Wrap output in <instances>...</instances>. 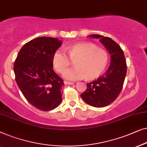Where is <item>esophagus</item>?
<instances>
[{
	"label": "esophagus",
	"mask_w": 147,
	"mask_h": 147,
	"mask_svg": "<svg viewBox=\"0 0 147 147\" xmlns=\"http://www.w3.org/2000/svg\"><path fill=\"white\" fill-rule=\"evenodd\" d=\"M64 83H65V84H74V82H69V81H65L64 82Z\"/></svg>",
	"instance_id": "obj_1"
}]
</instances>
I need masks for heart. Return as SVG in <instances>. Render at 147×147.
I'll return each instance as SVG.
<instances>
[{
    "label": "heart",
    "instance_id": "1",
    "mask_svg": "<svg viewBox=\"0 0 147 147\" xmlns=\"http://www.w3.org/2000/svg\"><path fill=\"white\" fill-rule=\"evenodd\" d=\"M67 50L69 57L65 51L59 49L53 58V66L58 73H62L69 67L71 60L76 61L75 67L63 72V77L67 80H80L86 76L88 79H94L104 72L108 64V54L92 43L76 44Z\"/></svg>",
    "mask_w": 147,
    "mask_h": 147
}]
</instances>
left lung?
I'll return each mask as SVG.
<instances>
[{"instance_id": "1", "label": "left lung", "mask_w": 147, "mask_h": 147, "mask_svg": "<svg viewBox=\"0 0 147 147\" xmlns=\"http://www.w3.org/2000/svg\"><path fill=\"white\" fill-rule=\"evenodd\" d=\"M88 36L98 38L111 55V63L105 74L86 84V90L80 94L88 105L100 108L108 106L119 95L127 74V63L123 51L111 38L99 34Z\"/></svg>"}]
</instances>
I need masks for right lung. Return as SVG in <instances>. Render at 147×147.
I'll list each match as a JSON object with an SVG mask.
<instances>
[{
    "instance_id": "right-lung-1",
    "label": "right lung",
    "mask_w": 147,
    "mask_h": 147,
    "mask_svg": "<svg viewBox=\"0 0 147 147\" xmlns=\"http://www.w3.org/2000/svg\"><path fill=\"white\" fill-rule=\"evenodd\" d=\"M61 45V40L52 37L32 39L22 47L14 64L22 94L40 111H52L62 101L63 80L53 70V55Z\"/></svg>"
}]
</instances>
